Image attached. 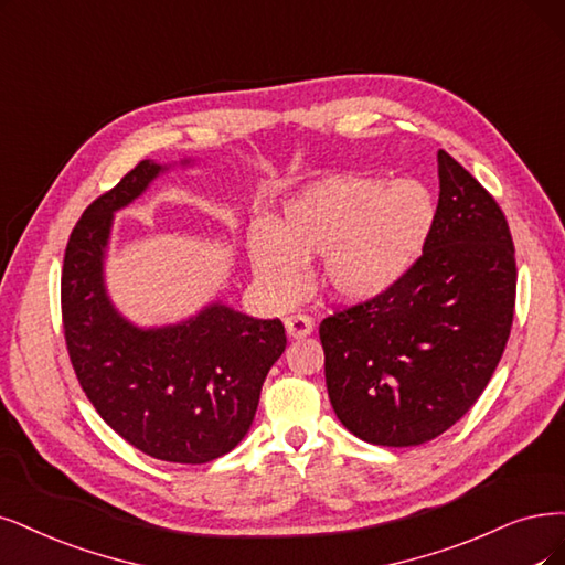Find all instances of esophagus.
Returning a JSON list of instances; mask_svg holds the SVG:
<instances>
[{"mask_svg": "<svg viewBox=\"0 0 565 565\" xmlns=\"http://www.w3.org/2000/svg\"><path fill=\"white\" fill-rule=\"evenodd\" d=\"M311 330H315V321H311L309 317H305V315H290V317H286L288 338H294V340L307 338Z\"/></svg>", "mask_w": 565, "mask_h": 565, "instance_id": "1", "label": "esophagus"}]
</instances>
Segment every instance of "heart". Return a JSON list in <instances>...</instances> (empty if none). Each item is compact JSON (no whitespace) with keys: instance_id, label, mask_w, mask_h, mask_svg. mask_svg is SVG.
Listing matches in <instances>:
<instances>
[{"instance_id":"obj_1","label":"heart","mask_w":565,"mask_h":565,"mask_svg":"<svg viewBox=\"0 0 565 565\" xmlns=\"http://www.w3.org/2000/svg\"><path fill=\"white\" fill-rule=\"evenodd\" d=\"M435 216V200L419 181L332 174L290 195L277 225H250L248 258L277 300L298 298L307 260L323 256L321 279L330 294L351 305L370 302L419 263Z\"/></svg>"}]
</instances>
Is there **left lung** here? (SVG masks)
<instances>
[{"mask_svg": "<svg viewBox=\"0 0 565 565\" xmlns=\"http://www.w3.org/2000/svg\"><path fill=\"white\" fill-rule=\"evenodd\" d=\"M440 200L419 263L382 298L321 321L326 386L347 430L382 447L443 435L503 356L516 265L508 221L463 164L437 151Z\"/></svg>", "mask_w": 565, "mask_h": 565, "instance_id": "left-lung-1", "label": "left lung"}]
</instances>
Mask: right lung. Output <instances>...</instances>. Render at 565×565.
Listing matches in <instances>:
<instances>
[{
	"instance_id": "right-lung-1",
	"label": "right lung",
	"mask_w": 565,
	"mask_h": 565,
	"mask_svg": "<svg viewBox=\"0 0 565 565\" xmlns=\"http://www.w3.org/2000/svg\"><path fill=\"white\" fill-rule=\"evenodd\" d=\"M167 170L141 160L83 212L62 267V323L78 384L102 419L143 454L195 466L242 443L286 332L279 319L223 302L160 328H139L116 309L104 281L114 214Z\"/></svg>"
}]
</instances>
